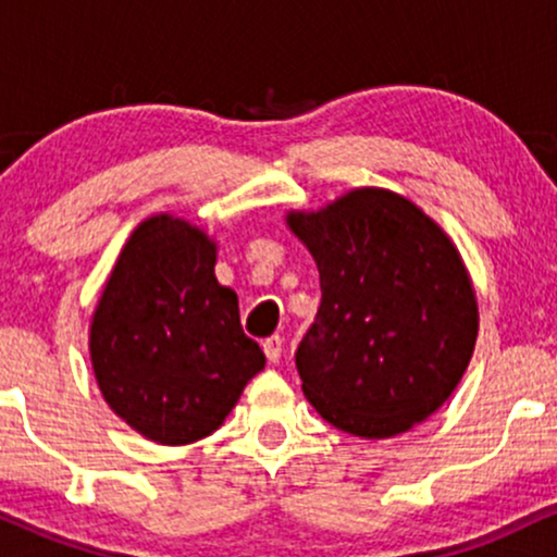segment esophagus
Here are the masks:
<instances>
[{"label": "esophagus", "mask_w": 557, "mask_h": 557, "mask_svg": "<svg viewBox=\"0 0 557 557\" xmlns=\"http://www.w3.org/2000/svg\"><path fill=\"white\" fill-rule=\"evenodd\" d=\"M261 348H264V354H267V359H270V363H277L280 359H283V337H280V335L267 337V341L261 343Z\"/></svg>", "instance_id": "obj_1"}]
</instances>
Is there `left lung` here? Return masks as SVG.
<instances>
[{"mask_svg": "<svg viewBox=\"0 0 557 557\" xmlns=\"http://www.w3.org/2000/svg\"><path fill=\"white\" fill-rule=\"evenodd\" d=\"M285 225L317 261L322 304L298 345L304 395L363 440L398 437L450 398L479 332L456 243L411 198L354 188Z\"/></svg>", "mask_w": 557, "mask_h": 557, "instance_id": "obj_1", "label": "left lung"}]
</instances>
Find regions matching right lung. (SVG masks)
Here are the masks:
<instances>
[{
    "instance_id": "1",
    "label": "right lung",
    "mask_w": 557,
    "mask_h": 557,
    "mask_svg": "<svg viewBox=\"0 0 557 557\" xmlns=\"http://www.w3.org/2000/svg\"><path fill=\"white\" fill-rule=\"evenodd\" d=\"M216 243L183 216H146L96 304L88 350L107 406L146 440L188 445L220 430L264 369L238 296L216 283Z\"/></svg>"
}]
</instances>
